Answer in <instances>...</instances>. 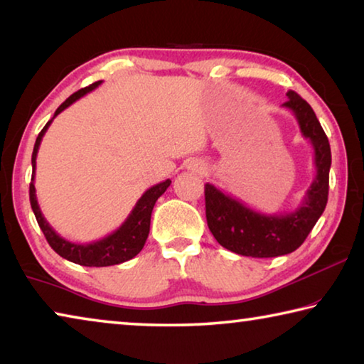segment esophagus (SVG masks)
I'll return each instance as SVG.
<instances>
[{
  "mask_svg": "<svg viewBox=\"0 0 364 364\" xmlns=\"http://www.w3.org/2000/svg\"><path fill=\"white\" fill-rule=\"evenodd\" d=\"M204 168H205V165L202 164V162H199V160H196V162H191V164H189V170L197 171V173H200V171H204Z\"/></svg>",
  "mask_w": 364,
  "mask_h": 364,
  "instance_id": "obj_1",
  "label": "esophagus"
}]
</instances>
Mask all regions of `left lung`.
I'll return each mask as SVG.
<instances>
[{"mask_svg": "<svg viewBox=\"0 0 364 364\" xmlns=\"http://www.w3.org/2000/svg\"><path fill=\"white\" fill-rule=\"evenodd\" d=\"M282 107L291 110L299 123L301 136L313 146L315 180L304 200L289 213H263L234 199L213 184H205V215L208 230L225 249L254 258H269L291 254L299 249L321 217L329 193L331 146L321 123L310 104L287 91Z\"/></svg>", "mask_w": 364, "mask_h": 364, "instance_id": "left-lung-1", "label": "left lung"}]
</instances>
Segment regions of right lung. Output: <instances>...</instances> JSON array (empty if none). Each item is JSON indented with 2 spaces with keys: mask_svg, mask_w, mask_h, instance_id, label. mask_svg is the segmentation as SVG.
Wrapping results in <instances>:
<instances>
[{
  "mask_svg": "<svg viewBox=\"0 0 364 364\" xmlns=\"http://www.w3.org/2000/svg\"><path fill=\"white\" fill-rule=\"evenodd\" d=\"M101 83L102 80L86 86V88L78 90L77 93H73L72 96L67 97V100L58 107L56 112H54V117L59 115L64 109L69 107L70 104L80 100V97L85 96L86 93L96 90ZM54 117L46 123L45 128L40 132L38 138L35 141L33 154H32V183H30V205H32L35 218L38 221V225L41 228L43 234H45L48 244L51 245L56 254L65 258V260L82 264V267H110V264H119L127 260H132V258L136 257L141 252V249L144 247L146 239L149 236L152 208L156 205L159 197L167 191L171 181L165 180L162 183L156 184V186L147 189L146 193L139 197L136 205L133 207L132 213L128 215L127 220L122 223V226L117 228V230L114 232H110L109 236L90 244H75V242L67 241V239L60 237L59 234L53 230L51 225L48 223L46 218L43 217L38 200H36L35 184H33L35 168H36V154H38L41 139L45 136L49 125H51V122L54 120Z\"/></svg>",
  "mask_w": 364,
  "mask_h": 364,
  "instance_id": "obj_1",
  "label": "right lung"
}]
</instances>
